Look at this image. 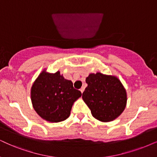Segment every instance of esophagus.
Listing matches in <instances>:
<instances>
[{"label":"esophagus","instance_id":"1","mask_svg":"<svg viewBox=\"0 0 157 157\" xmlns=\"http://www.w3.org/2000/svg\"><path fill=\"white\" fill-rule=\"evenodd\" d=\"M84 90H85V88H83V87H82V88H80V90L81 91V93H82L83 92H84Z\"/></svg>","mask_w":157,"mask_h":157}]
</instances>
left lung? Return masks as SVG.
<instances>
[{
  "label": "left lung",
  "instance_id": "1",
  "mask_svg": "<svg viewBox=\"0 0 157 157\" xmlns=\"http://www.w3.org/2000/svg\"><path fill=\"white\" fill-rule=\"evenodd\" d=\"M88 86L82 98L93 117L102 122H109L120 117L127 105V92L115 75L90 73L85 79Z\"/></svg>",
  "mask_w": 157,
  "mask_h": 157
}]
</instances>
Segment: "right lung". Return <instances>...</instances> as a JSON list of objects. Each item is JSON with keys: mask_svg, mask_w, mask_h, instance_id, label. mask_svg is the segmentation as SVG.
Masks as SVG:
<instances>
[{"mask_svg": "<svg viewBox=\"0 0 157 157\" xmlns=\"http://www.w3.org/2000/svg\"><path fill=\"white\" fill-rule=\"evenodd\" d=\"M82 96L59 71L48 72L44 69L33 83L31 101L37 114L49 122H59L70 115L74 103Z\"/></svg>", "mask_w": 157, "mask_h": 157, "instance_id": "add662e5", "label": "right lung"}]
</instances>
